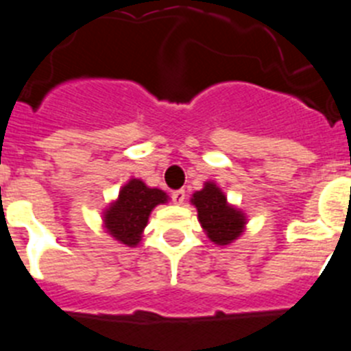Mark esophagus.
Wrapping results in <instances>:
<instances>
[{
    "label": "esophagus",
    "mask_w": 351,
    "mask_h": 351,
    "mask_svg": "<svg viewBox=\"0 0 351 351\" xmlns=\"http://www.w3.org/2000/svg\"><path fill=\"white\" fill-rule=\"evenodd\" d=\"M184 198H186V191L184 190L172 191L173 204H178V206H182V204H184Z\"/></svg>",
    "instance_id": "esophagus-1"
}]
</instances>
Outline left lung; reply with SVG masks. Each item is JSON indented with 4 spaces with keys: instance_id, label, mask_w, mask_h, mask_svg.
<instances>
[{
    "instance_id": "left-lung-1",
    "label": "left lung",
    "mask_w": 351,
    "mask_h": 351,
    "mask_svg": "<svg viewBox=\"0 0 351 351\" xmlns=\"http://www.w3.org/2000/svg\"><path fill=\"white\" fill-rule=\"evenodd\" d=\"M191 204L197 207L198 221L214 244L226 246L244 232V213L226 202L225 193L214 182H206L202 190L195 191Z\"/></svg>"
}]
</instances>
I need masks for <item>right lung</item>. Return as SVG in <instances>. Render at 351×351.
<instances>
[{"instance_id":"add662e5","label":"right lung","mask_w":351,"mask_h":351,"mask_svg":"<svg viewBox=\"0 0 351 351\" xmlns=\"http://www.w3.org/2000/svg\"><path fill=\"white\" fill-rule=\"evenodd\" d=\"M169 195L158 188H149L141 179H130L104 213L105 228L116 241L135 247L142 239L149 214L160 204H165Z\"/></svg>"}]
</instances>
